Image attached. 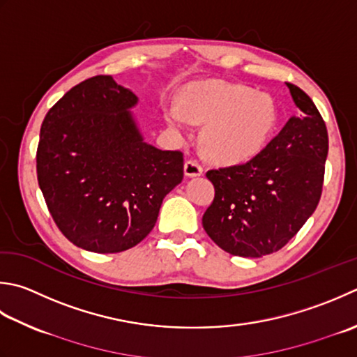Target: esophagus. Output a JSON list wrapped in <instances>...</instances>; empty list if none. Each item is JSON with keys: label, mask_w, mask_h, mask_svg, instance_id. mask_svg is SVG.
<instances>
[{"label": "esophagus", "mask_w": 357, "mask_h": 357, "mask_svg": "<svg viewBox=\"0 0 357 357\" xmlns=\"http://www.w3.org/2000/svg\"><path fill=\"white\" fill-rule=\"evenodd\" d=\"M184 173L185 176H199L202 174V167L197 159H188L184 164Z\"/></svg>", "instance_id": "esophagus-1"}]
</instances>
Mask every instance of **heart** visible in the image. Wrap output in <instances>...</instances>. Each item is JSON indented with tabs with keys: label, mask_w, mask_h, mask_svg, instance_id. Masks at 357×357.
<instances>
[{
	"label": "heart",
	"mask_w": 357,
	"mask_h": 357,
	"mask_svg": "<svg viewBox=\"0 0 357 357\" xmlns=\"http://www.w3.org/2000/svg\"><path fill=\"white\" fill-rule=\"evenodd\" d=\"M179 108H169L172 127L185 130L187 119L206 123L202 149L225 162H238L257 155L277 122L275 103L268 94L226 82H195L179 96Z\"/></svg>",
	"instance_id": "b5f03b06"
}]
</instances>
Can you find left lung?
I'll return each mask as SVG.
<instances>
[{
    "label": "left lung",
    "instance_id": "1",
    "mask_svg": "<svg viewBox=\"0 0 357 357\" xmlns=\"http://www.w3.org/2000/svg\"><path fill=\"white\" fill-rule=\"evenodd\" d=\"M286 85L297 116L248 162L206 173L215 198L202 215V227L232 255L260 258L280 250L314 213L322 195L326 125L305 91Z\"/></svg>",
    "mask_w": 357,
    "mask_h": 357
}]
</instances>
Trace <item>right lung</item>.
Wrapping results in <instances>:
<instances>
[{
  "mask_svg": "<svg viewBox=\"0 0 357 357\" xmlns=\"http://www.w3.org/2000/svg\"><path fill=\"white\" fill-rule=\"evenodd\" d=\"M136 103L113 77L96 75L69 89L41 125L37 178L49 213L89 252L141 243L184 178L183 153L144 142L128 111Z\"/></svg>",
  "mask_w": 357,
  "mask_h": 357,
  "instance_id": "add662e5",
  "label": "right lung"
}]
</instances>
